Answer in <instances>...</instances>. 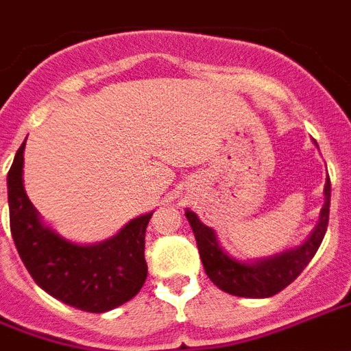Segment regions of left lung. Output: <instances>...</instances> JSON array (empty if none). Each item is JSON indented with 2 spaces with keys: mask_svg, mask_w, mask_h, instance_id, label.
Segmentation results:
<instances>
[{
  "mask_svg": "<svg viewBox=\"0 0 351 351\" xmlns=\"http://www.w3.org/2000/svg\"><path fill=\"white\" fill-rule=\"evenodd\" d=\"M329 197H331V183L328 178L324 185L322 210L311 235L298 246L287 247L279 254L257 257V259H239L229 254L218 241L215 229L205 226L199 220V216L186 207L185 216L191 223L192 233L196 237L205 274L220 291L233 296L270 298L278 294L302 274L322 244L329 220Z\"/></svg>",
  "mask_w": 351,
  "mask_h": 351,
  "instance_id": "8db88e82",
  "label": "left lung"
}]
</instances>
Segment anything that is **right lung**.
<instances>
[{
    "label": "right lung",
    "mask_w": 351,
    "mask_h": 351,
    "mask_svg": "<svg viewBox=\"0 0 351 351\" xmlns=\"http://www.w3.org/2000/svg\"><path fill=\"white\" fill-rule=\"evenodd\" d=\"M23 149L25 142L7 176L10 233L36 285L86 313H107L136 296L147 276L144 239L154 210L129 220L105 241H70L42 218L25 194Z\"/></svg>",
    "instance_id": "right-lung-1"
}]
</instances>
